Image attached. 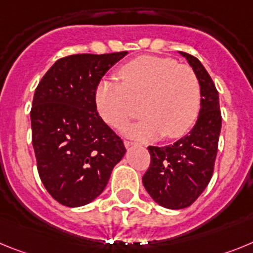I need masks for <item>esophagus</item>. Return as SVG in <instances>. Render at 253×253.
Instances as JSON below:
<instances>
[{
	"label": "esophagus",
	"mask_w": 253,
	"mask_h": 253,
	"mask_svg": "<svg viewBox=\"0 0 253 253\" xmlns=\"http://www.w3.org/2000/svg\"><path fill=\"white\" fill-rule=\"evenodd\" d=\"M124 144H125V146H126V148H129V146H135V145H137L136 142L129 141V140H125Z\"/></svg>",
	"instance_id": "34e87169"
}]
</instances>
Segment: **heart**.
<instances>
[{
  "mask_svg": "<svg viewBox=\"0 0 253 253\" xmlns=\"http://www.w3.org/2000/svg\"><path fill=\"white\" fill-rule=\"evenodd\" d=\"M118 75L121 83L105 80L96 87V108L105 124L124 126L140 103L145 118L125 129L136 139H177L195 124L201 87L190 66L169 57L140 56L122 66Z\"/></svg>",
  "mask_w": 253,
  "mask_h": 253,
  "instance_id": "b5f03b06",
  "label": "heart"
}]
</instances>
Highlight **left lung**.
I'll return each mask as SVG.
<instances>
[{"label": "left lung", "instance_id": "left-lung-1", "mask_svg": "<svg viewBox=\"0 0 253 253\" xmlns=\"http://www.w3.org/2000/svg\"><path fill=\"white\" fill-rule=\"evenodd\" d=\"M193 69L201 87V109L190 133L168 146H149L150 167L142 183L153 200L167 209L192 205L214 172L221 129L219 93L196 57L179 52Z\"/></svg>", "mask_w": 253, "mask_h": 253}]
</instances>
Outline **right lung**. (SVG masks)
I'll return each mask as SVG.
<instances>
[{
    "label": "right lung",
    "instance_id": "obj_1",
    "mask_svg": "<svg viewBox=\"0 0 253 253\" xmlns=\"http://www.w3.org/2000/svg\"><path fill=\"white\" fill-rule=\"evenodd\" d=\"M126 54L63 57L35 89L30 120L37 168L45 190L62 205L78 208L96 199L126 153L95 103L100 79Z\"/></svg>",
    "mask_w": 253,
    "mask_h": 253
}]
</instances>
